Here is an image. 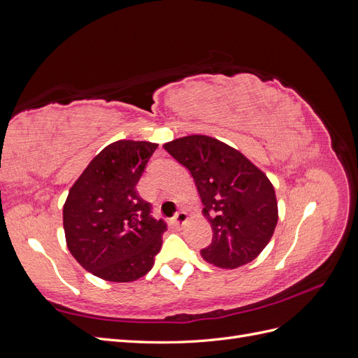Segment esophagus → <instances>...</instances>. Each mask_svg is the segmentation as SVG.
Returning <instances> with one entry per match:
<instances>
[{"label":"esophagus","instance_id":"esophagus-1","mask_svg":"<svg viewBox=\"0 0 358 358\" xmlns=\"http://www.w3.org/2000/svg\"><path fill=\"white\" fill-rule=\"evenodd\" d=\"M173 221H175V224H176L178 227L183 225V224H185V222L188 221L187 212H185V210H179V212L175 215V218H173Z\"/></svg>","mask_w":358,"mask_h":358}]
</instances>
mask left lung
<instances>
[{
  "instance_id": "obj_1",
  "label": "left lung",
  "mask_w": 358,
  "mask_h": 358,
  "mask_svg": "<svg viewBox=\"0 0 358 358\" xmlns=\"http://www.w3.org/2000/svg\"><path fill=\"white\" fill-rule=\"evenodd\" d=\"M164 149L189 170L210 222L212 243L201 257L221 268L251 263L278 224L272 182L239 150L209 136L180 137Z\"/></svg>"
}]
</instances>
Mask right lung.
Returning a JSON list of instances; mask_svg holds the SVG:
<instances>
[{
    "label": "right lung",
    "mask_w": 358,
    "mask_h": 358,
    "mask_svg": "<svg viewBox=\"0 0 358 358\" xmlns=\"http://www.w3.org/2000/svg\"><path fill=\"white\" fill-rule=\"evenodd\" d=\"M157 143L117 140L106 146L70 188L62 220L71 255L110 282H131L155 263L167 225L140 199L142 178Z\"/></svg>",
    "instance_id": "add662e5"
}]
</instances>
